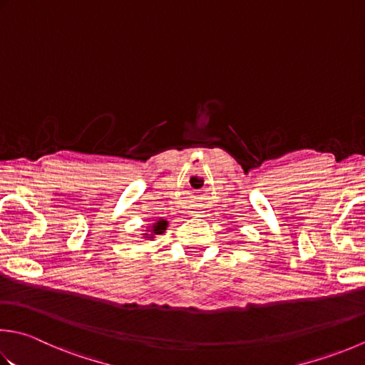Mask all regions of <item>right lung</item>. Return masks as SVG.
I'll return each instance as SVG.
<instances>
[{"instance_id":"right-lung-1","label":"right lung","mask_w":365,"mask_h":365,"mask_svg":"<svg viewBox=\"0 0 365 365\" xmlns=\"http://www.w3.org/2000/svg\"><path fill=\"white\" fill-rule=\"evenodd\" d=\"M166 230H168V221L164 218H160V220H156L152 226L147 227V232L142 235H144L145 239H153L156 234H163Z\"/></svg>"}]
</instances>
